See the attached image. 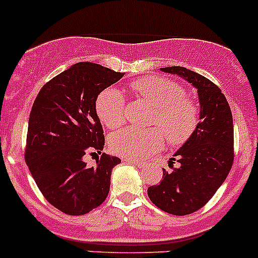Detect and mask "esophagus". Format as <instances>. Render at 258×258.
Here are the masks:
<instances>
[{
  "label": "esophagus",
  "instance_id": "obj_1",
  "mask_svg": "<svg viewBox=\"0 0 258 258\" xmlns=\"http://www.w3.org/2000/svg\"><path fill=\"white\" fill-rule=\"evenodd\" d=\"M124 161H126L127 163H131V165L136 166V167H139V168L144 167V166H145V163L139 162V161H135V160H130V158H124Z\"/></svg>",
  "mask_w": 258,
  "mask_h": 258
}]
</instances>
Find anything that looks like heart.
Returning a JSON list of instances; mask_svg holds the SVG:
<instances>
[{
	"instance_id": "obj_1",
	"label": "heart",
	"mask_w": 258,
	"mask_h": 258,
	"mask_svg": "<svg viewBox=\"0 0 258 258\" xmlns=\"http://www.w3.org/2000/svg\"><path fill=\"white\" fill-rule=\"evenodd\" d=\"M132 91L156 108L151 124L160 128L126 127L110 137L114 153L132 160H142L161 150L165 137L171 145L186 142L196 131L200 111L196 103L184 97L181 86L161 77H145L132 83ZM96 112L105 126L116 128L126 121V105L122 92L106 88L96 100Z\"/></svg>"
}]
</instances>
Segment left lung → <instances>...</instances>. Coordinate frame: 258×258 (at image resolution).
Masks as SVG:
<instances>
[{
    "instance_id": "obj_1",
    "label": "left lung",
    "mask_w": 258,
    "mask_h": 258,
    "mask_svg": "<svg viewBox=\"0 0 258 258\" xmlns=\"http://www.w3.org/2000/svg\"><path fill=\"white\" fill-rule=\"evenodd\" d=\"M197 90L200 122L196 131L175 152L172 171L162 168V181L147 188L151 201L165 212L184 216L204 207L225 182L233 162V119L220 88L202 75L181 66L162 67Z\"/></svg>"
}]
</instances>
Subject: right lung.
<instances>
[{"label": "right lung", "mask_w": 258, "mask_h": 258, "mask_svg": "<svg viewBox=\"0 0 258 258\" xmlns=\"http://www.w3.org/2000/svg\"><path fill=\"white\" fill-rule=\"evenodd\" d=\"M123 75L92 62H79L48 81L33 102L26 163L45 199L67 215L88 213L110 191L112 168L121 160L102 153L96 166L88 168L83 158L103 150L96 100Z\"/></svg>", "instance_id": "1"}]
</instances>
